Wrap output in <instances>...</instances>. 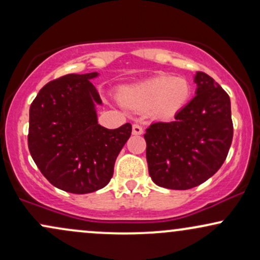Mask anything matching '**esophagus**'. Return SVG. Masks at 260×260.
<instances>
[{
  "label": "esophagus",
  "mask_w": 260,
  "mask_h": 260,
  "mask_svg": "<svg viewBox=\"0 0 260 260\" xmlns=\"http://www.w3.org/2000/svg\"><path fill=\"white\" fill-rule=\"evenodd\" d=\"M143 127L140 126V124H138V123H134L133 124V127H132V132H133V134L134 136H140V134H143Z\"/></svg>",
  "instance_id": "obj_1"
}]
</instances>
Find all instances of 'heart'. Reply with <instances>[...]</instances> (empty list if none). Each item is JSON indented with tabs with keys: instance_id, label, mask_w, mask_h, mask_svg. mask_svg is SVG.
Wrapping results in <instances>:
<instances>
[{
	"instance_id": "heart-1",
	"label": "heart",
	"mask_w": 260,
	"mask_h": 260,
	"mask_svg": "<svg viewBox=\"0 0 260 260\" xmlns=\"http://www.w3.org/2000/svg\"><path fill=\"white\" fill-rule=\"evenodd\" d=\"M190 86L183 78L159 76L139 84L124 86L120 99L136 110L153 109L160 117H170L186 105Z\"/></svg>"
}]
</instances>
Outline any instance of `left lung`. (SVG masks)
Wrapping results in <instances>:
<instances>
[{
    "label": "left lung",
    "mask_w": 260,
    "mask_h": 260,
    "mask_svg": "<svg viewBox=\"0 0 260 260\" xmlns=\"http://www.w3.org/2000/svg\"><path fill=\"white\" fill-rule=\"evenodd\" d=\"M196 96L171 122L151 123L144 134L149 175L157 186L189 189L221 168L234 136L230 96L204 72H197Z\"/></svg>",
    "instance_id": "8db88e82"
}]
</instances>
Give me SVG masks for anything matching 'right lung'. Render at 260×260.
Listing matches in <instances>:
<instances>
[{"label":"right lung","instance_id":"right-lung-1","mask_svg":"<svg viewBox=\"0 0 260 260\" xmlns=\"http://www.w3.org/2000/svg\"><path fill=\"white\" fill-rule=\"evenodd\" d=\"M96 72L67 74L39 91L29 110L28 147L50 183L74 194L101 189L132 133V124L107 129L98 123Z\"/></svg>","mask_w":260,"mask_h":260}]
</instances>
